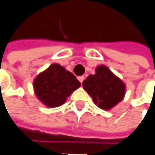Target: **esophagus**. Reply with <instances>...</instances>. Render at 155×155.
I'll return each mask as SVG.
<instances>
[{"label":"esophagus","mask_w":155,"mask_h":155,"mask_svg":"<svg viewBox=\"0 0 155 155\" xmlns=\"http://www.w3.org/2000/svg\"><path fill=\"white\" fill-rule=\"evenodd\" d=\"M84 79H85L84 76H79V77H78V80L80 81V82H81V83H82V81H84Z\"/></svg>","instance_id":"1"}]
</instances>
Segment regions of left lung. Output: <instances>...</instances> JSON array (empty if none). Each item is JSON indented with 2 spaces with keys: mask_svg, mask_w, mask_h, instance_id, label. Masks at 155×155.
<instances>
[{
  "mask_svg": "<svg viewBox=\"0 0 155 155\" xmlns=\"http://www.w3.org/2000/svg\"><path fill=\"white\" fill-rule=\"evenodd\" d=\"M93 102L103 110H110L120 102L125 95V84L106 65H98L96 74H90L82 82Z\"/></svg>",
  "mask_w": 155,
  "mask_h": 155,
  "instance_id": "obj_1",
  "label": "left lung"
}]
</instances>
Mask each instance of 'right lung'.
<instances>
[{"label": "right lung", "instance_id": "add662e5", "mask_svg": "<svg viewBox=\"0 0 155 155\" xmlns=\"http://www.w3.org/2000/svg\"><path fill=\"white\" fill-rule=\"evenodd\" d=\"M80 86L81 82L76 77L58 64H52L34 81L38 99L50 108L62 106L70 94Z\"/></svg>", "mask_w": 155, "mask_h": 155}]
</instances>
